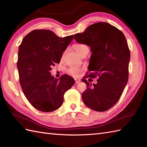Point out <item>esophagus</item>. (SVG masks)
<instances>
[{"label": "esophagus", "instance_id": "34e87169", "mask_svg": "<svg viewBox=\"0 0 147 147\" xmlns=\"http://www.w3.org/2000/svg\"><path fill=\"white\" fill-rule=\"evenodd\" d=\"M80 80H79V79H75V83L76 84L80 83Z\"/></svg>", "mask_w": 147, "mask_h": 147}]
</instances>
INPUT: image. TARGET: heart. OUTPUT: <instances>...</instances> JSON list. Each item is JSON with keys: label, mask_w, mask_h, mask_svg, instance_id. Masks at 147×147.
I'll use <instances>...</instances> for the list:
<instances>
[{"label": "heart", "mask_w": 147, "mask_h": 147, "mask_svg": "<svg viewBox=\"0 0 147 147\" xmlns=\"http://www.w3.org/2000/svg\"><path fill=\"white\" fill-rule=\"evenodd\" d=\"M74 49L79 55L86 51H89L88 47L84 44H76L74 46ZM67 73L73 77H79L82 73V69L77 66H71L67 69Z\"/></svg>", "instance_id": "1"}]
</instances>
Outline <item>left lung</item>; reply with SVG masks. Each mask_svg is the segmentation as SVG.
Returning <instances> with one entry per match:
<instances>
[{
    "mask_svg": "<svg viewBox=\"0 0 147 147\" xmlns=\"http://www.w3.org/2000/svg\"><path fill=\"white\" fill-rule=\"evenodd\" d=\"M74 39L89 46L92 52L88 70L92 73L82 80L86 84L84 104L95 111H107L119 100L128 80L130 51L126 37L115 26L99 22L74 35ZM88 77H97V84L87 82Z\"/></svg>",
    "mask_w": 147,
    "mask_h": 147,
    "instance_id": "obj_1",
    "label": "left lung"
}]
</instances>
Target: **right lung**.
Wrapping results in <instances>:
<instances>
[{
  "mask_svg": "<svg viewBox=\"0 0 147 147\" xmlns=\"http://www.w3.org/2000/svg\"><path fill=\"white\" fill-rule=\"evenodd\" d=\"M73 39V35L61 38L51 30H35L20 45L17 67L20 85L28 100L38 111L58 109L63 104L65 92L75 82L67 74L56 79L50 73Z\"/></svg>",
  "mask_w": 147,
  "mask_h": 147,
  "instance_id": "right-lung-1",
  "label": "right lung"
}]
</instances>
